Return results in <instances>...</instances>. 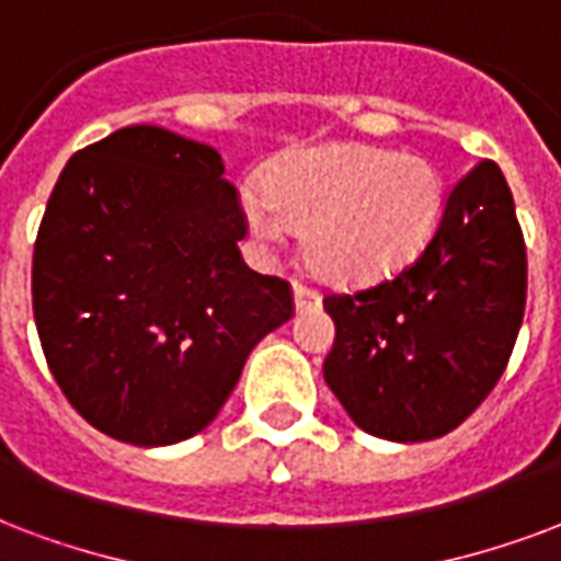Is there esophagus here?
<instances>
[{
	"label": "esophagus",
	"mask_w": 561,
	"mask_h": 561,
	"mask_svg": "<svg viewBox=\"0 0 561 561\" xmlns=\"http://www.w3.org/2000/svg\"><path fill=\"white\" fill-rule=\"evenodd\" d=\"M293 296H296L298 310H316V307L322 305V296L316 293L313 286L301 284V280H296V284H293Z\"/></svg>",
	"instance_id": "obj_1"
}]
</instances>
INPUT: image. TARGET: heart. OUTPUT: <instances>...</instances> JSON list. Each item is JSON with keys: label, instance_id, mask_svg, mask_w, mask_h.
<instances>
[{"label": "heart", "instance_id": "1", "mask_svg": "<svg viewBox=\"0 0 561 561\" xmlns=\"http://www.w3.org/2000/svg\"><path fill=\"white\" fill-rule=\"evenodd\" d=\"M446 180L423 156L340 145L286 159L265 195L245 197L263 239L305 230L310 268L340 284H369L423 251L446 213Z\"/></svg>", "mask_w": 561, "mask_h": 561}]
</instances>
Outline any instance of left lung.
I'll return each mask as SVG.
<instances>
[{"instance_id": "8db88e82", "label": "left lung", "mask_w": 561, "mask_h": 561, "mask_svg": "<svg viewBox=\"0 0 561 561\" xmlns=\"http://www.w3.org/2000/svg\"><path fill=\"white\" fill-rule=\"evenodd\" d=\"M526 307L512 188L482 159L449 188L432 242L385 280L328 293L325 381L364 432L399 444L453 432L494 390Z\"/></svg>"}]
</instances>
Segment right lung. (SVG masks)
I'll use <instances>...</instances> for the list:
<instances>
[{
  "label": "right lung",
  "instance_id": "right-lung-1",
  "mask_svg": "<svg viewBox=\"0 0 561 561\" xmlns=\"http://www.w3.org/2000/svg\"><path fill=\"white\" fill-rule=\"evenodd\" d=\"M213 147L124 126L70 156L41 218L32 307L49 373L103 435L168 446L233 393L251 348L296 313L242 260L248 218Z\"/></svg>",
  "mask_w": 561,
  "mask_h": 561
}]
</instances>
